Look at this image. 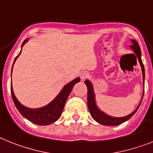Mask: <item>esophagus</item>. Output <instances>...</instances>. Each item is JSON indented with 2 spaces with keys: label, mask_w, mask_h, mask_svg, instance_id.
I'll use <instances>...</instances> for the list:
<instances>
[{
  "label": "esophagus",
  "mask_w": 153,
  "mask_h": 153,
  "mask_svg": "<svg viewBox=\"0 0 153 153\" xmlns=\"http://www.w3.org/2000/svg\"><path fill=\"white\" fill-rule=\"evenodd\" d=\"M88 77V73L86 72V71H82L81 72L80 74V78L82 80H85V79H87Z\"/></svg>",
  "instance_id": "34e87169"
}]
</instances>
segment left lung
I'll list each match as a JSON object with an SVG mask.
<instances>
[{"label":"left lung","mask_w":153,"mask_h":153,"mask_svg":"<svg viewBox=\"0 0 153 153\" xmlns=\"http://www.w3.org/2000/svg\"><path fill=\"white\" fill-rule=\"evenodd\" d=\"M131 45L130 46V48L131 49L133 52L135 53L137 56L138 61L140 64V66L142 68V80H143V85H145V68L143 63L142 61V53H141V49H140L139 45H138V42L134 39H131ZM85 84L86 85L87 88H88V96H87V105H88V108L89 110L91 116L92 118L96 120V122L100 123V124L105 125V126H117L119 124H122V123L125 122L128 120H129L133 115L136 113V111L138 110V107H139L141 102H142V98H143V95H144V90H143V93H142V100L140 101V103L137 108L131 113V114H128L127 116L121 117H115L110 116L108 114H106L103 111L99 108L97 105H96V95H95L94 88H93V85L92 83L90 81L86 79L85 81Z\"/></svg>","instance_id":"obj_1"}]
</instances>
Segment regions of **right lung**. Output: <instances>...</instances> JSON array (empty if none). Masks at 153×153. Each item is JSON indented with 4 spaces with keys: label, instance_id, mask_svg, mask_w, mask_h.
Instances as JSON below:
<instances>
[{
    "label": "right lung",
    "instance_id": "right-lung-1",
    "mask_svg": "<svg viewBox=\"0 0 153 153\" xmlns=\"http://www.w3.org/2000/svg\"><path fill=\"white\" fill-rule=\"evenodd\" d=\"M29 39H26L24 40L22 44V48L29 41ZM21 52L22 51H20L17 57L15 58L13 65H12V69H13L15 61L17 60ZM11 73H12V70H11ZM79 82H80V78L78 77L67 85H65L61 90V92H59L58 95L50 103L43 107H39V108H29V107H26L25 106L22 104L21 102L18 100L16 96H15L12 85H11V96H12V99H13L14 103H15L16 108L18 109L19 113L24 117L26 118L27 120H29L32 123L38 124V125H49V124H51L54 123L55 121H57L61 116L68 97L70 95L74 85Z\"/></svg>",
    "mask_w": 153,
    "mask_h": 153
}]
</instances>
